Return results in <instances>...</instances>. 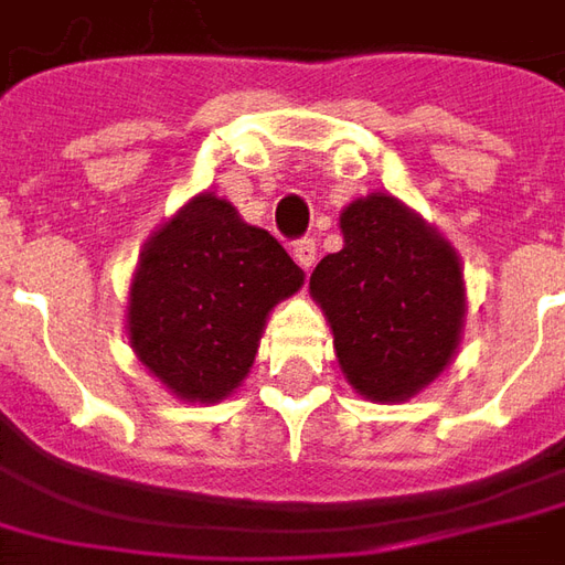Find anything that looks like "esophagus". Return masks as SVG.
Here are the masks:
<instances>
[{
  "label": "esophagus",
  "instance_id": "34e87169",
  "mask_svg": "<svg viewBox=\"0 0 565 565\" xmlns=\"http://www.w3.org/2000/svg\"><path fill=\"white\" fill-rule=\"evenodd\" d=\"M294 259L302 266V269L309 271L315 266V259H318V244L311 242V238H302V242L294 244Z\"/></svg>",
  "mask_w": 565,
  "mask_h": 565
}]
</instances>
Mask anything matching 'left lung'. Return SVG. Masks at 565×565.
I'll list each match as a JSON object with an SVG mask.
<instances>
[{
	"instance_id": "left-lung-1",
	"label": "left lung",
	"mask_w": 565,
	"mask_h": 565,
	"mask_svg": "<svg viewBox=\"0 0 565 565\" xmlns=\"http://www.w3.org/2000/svg\"><path fill=\"white\" fill-rule=\"evenodd\" d=\"M342 250L309 281L354 392L401 404L440 376L465 333L468 294L459 254L388 192L354 199L339 214Z\"/></svg>"
}]
</instances>
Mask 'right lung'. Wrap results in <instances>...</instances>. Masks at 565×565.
<instances>
[{"mask_svg": "<svg viewBox=\"0 0 565 565\" xmlns=\"http://www.w3.org/2000/svg\"><path fill=\"white\" fill-rule=\"evenodd\" d=\"M306 281L266 228L199 192L143 244L125 330L137 361L186 404H220L254 366L271 309Z\"/></svg>", "mask_w": 565, "mask_h": 565, "instance_id": "add662e5", "label": "right lung"}]
</instances>
